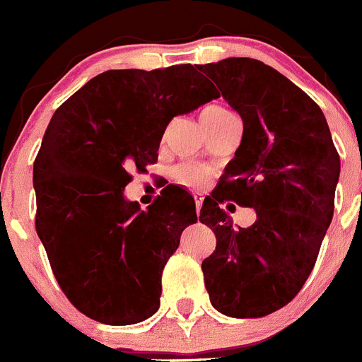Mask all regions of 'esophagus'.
Instances as JSON below:
<instances>
[{"mask_svg":"<svg viewBox=\"0 0 362 362\" xmlns=\"http://www.w3.org/2000/svg\"><path fill=\"white\" fill-rule=\"evenodd\" d=\"M194 202H196V212H199L203 205V196L199 194V192H194Z\"/></svg>","mask_w":362,"mask_h":362,"instance_id":"esophagus-1","label":"esophagus"}]
</instances>
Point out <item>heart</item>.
I'll list each match as a JSON object with an SVG mask.
<instances>
[{
  "instance_id": "1",
  "label": "heart",
  "mask_w": 362,
  "mask_h": 362,
  "mask_svg": "<svg viewBox=\"0 0 362 362\" xmlns=\"http://www.w3.org/2000/svg\"><path fill=\"white\" fill-rule=\"evenodd\" d=\"M230 113L231 111L228 107L221 106V104H210L202 111V122L214 120V118L224 117V115ZM175 178L182 185H187V187H199L206 182V170L202 166H196V164H184V166H178L175 170Z\"/></svg>"
}]
</instances>
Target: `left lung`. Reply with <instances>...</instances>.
I'll use <instances>...</instances> for the list:
<instances>
[{
  "label": "left lung",
  "mask_w": 362,
  "mask_h": 362,
  "mask_svg": "<svg viewBox=\"0 0 362 362\" xmlns=\"http://www.w3.org/2000/svg\"><path fill=\"white\" fill-rule=\"evenodd\" d=\"M198 70L244 124L219 191L199 210L217 238L202 263L206 292L228 317H265L310 278L334 212L339 156L317 103L272 66L226 58ZM226 199L255 208V223L235 228L218 206Z\"/></svg>",
  "instance_id": "8db88e82"
}]
</instances>
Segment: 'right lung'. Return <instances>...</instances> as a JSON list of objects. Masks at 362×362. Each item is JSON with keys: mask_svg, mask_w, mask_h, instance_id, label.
Wrapping results in <instances>:
<instances>
[{"mask_svg": "<svg viewBox=\"0 0 362 362\" xmlns=\"http://www.w3.org/2000/svg\"><path fill=\"white\" fill-rule=\"evenodd\" d=\"M198 66L107 70L52 115L33 164L37 233L66 299L86 317L131 325L160 304V278L196 223L192 196L170 187L146 210L127 202L131 170L157 160L168 124L217 99Z\"/></svg>", "mask_w": 362, "mask_h": 362, "instance_id": "add662e5", "label": "right lung"}]
</instances>
